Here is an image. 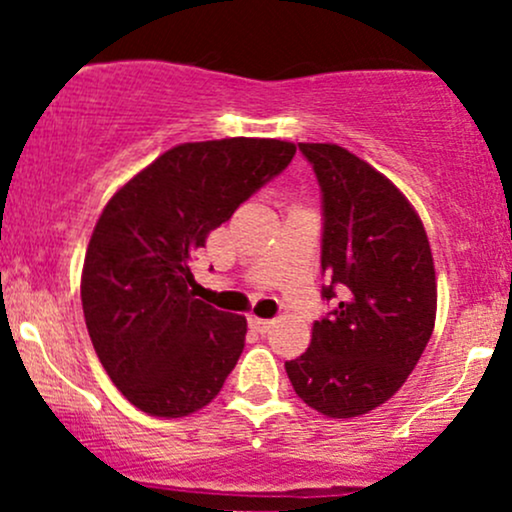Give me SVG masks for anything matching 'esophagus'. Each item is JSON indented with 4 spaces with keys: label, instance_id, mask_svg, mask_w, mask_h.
I'll return each mask as SVG.
<instances>
[{
    "label": "esophagus",
    "instance_id": "esophagus-1",
    "mask_svg": "<svg viewBox=\"0 0 512 512\" xmlns=\"http://www.w3.org/2000/svg\"><path fill=\"white\" fill-rule=\"evenodd\" d=\"M248 322H250L252 330L260 332V334H267V332L272 330V327H274V322H272V320H264V317H255V315L248 317Z\"/></svg>",
    "mask_w": 512,
    "mask_h": 512
}]
</instances>
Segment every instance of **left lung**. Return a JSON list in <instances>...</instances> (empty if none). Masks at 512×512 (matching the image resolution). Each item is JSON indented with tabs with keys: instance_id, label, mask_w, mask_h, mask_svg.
Returning <instances> with one entry per match:
<instances>
[{
	"instance_id": "left-lung-1",
	"label": "left lung",
	"mask_w": 512,
	"mask_h": 512,
	"mask_svg": "<svg viewBox=\"0 0 512 512\" xmlns=\"http://www.w3.org/2000/svg\"><path fill=\"white\" fill-rule=\"evenodd\" d=\"M322 197V301L310 346L286 373L308 407L351 419L387 402L436 322L424 223L385 175L337 144H298Z\"/></svg>"
}]
</instances>
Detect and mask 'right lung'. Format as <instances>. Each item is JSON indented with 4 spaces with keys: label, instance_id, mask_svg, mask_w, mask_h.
Masks as SVG:
<instances>
[{
    "label": "right lung",
    "instance_id": "add662e5",
    "mask_svg": "<svg viewBox=\"0 0 512 512\" xmlns=\"http://www.w3.org/2000/svg\"><path fill=\"white\" fill-rule=\"evenodd\" d=\"M293 154L296 146L279 139L180 144L103 209L86 250L81 305L93 349L134 407L178 419L221 392L248 322L195 298L192 260Z\"/></svg>",
    "mask_w": 512,
    "mask_h": 512
}]
</instances>
